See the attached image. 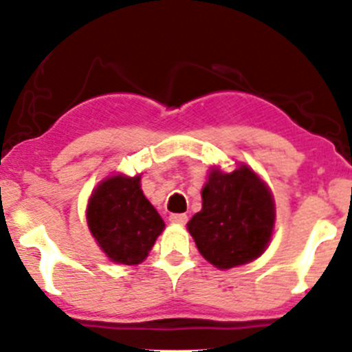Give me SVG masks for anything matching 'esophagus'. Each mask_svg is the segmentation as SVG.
Wrapping results in <instances>:
<instances>
[{
    "mask_svg": "<svg viewBox=\"0 0 352 352\" xmlns=\"http://www.w3.org/2000/svg\"><path fill=\"white\" fill-rule=\"evenodd\" d=\"M170 222L177 226H184L187 222V215L186 213H172L170 215Z\"/></svg>",
    "mask_w": 352,
    "mask_h": 352,
    "instance_id": "34e87169",
    "label": "esophagus"
}]
</instances>
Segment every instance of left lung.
Instances as JSON below:
<instances>
[{"label":"left lung","instance_id":"1","mask_svg":"<svg viewBox=\"0 0 352 352\" xmlns=\"http://www.w3.org/2000/svg\"><path fill=\"white\" fill-rule=\"evenodd\" d=\"M201 198V212L187 229L210 264L231 269L264 254L274 231V199L250 166L239 165L231 173L213 166Z\"/></svg>","mask_w":352,"mask_h":352}]
</instances>
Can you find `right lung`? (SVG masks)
Returning a JSON list of instances; mask_svg holds the SVG:
<instances>
[{
    "instance_id": "1",
    "label": "right lung",
    "mask_w": 352,
    "mask_h": 352,
    "mask_svg": "<svg viewBox=\"0 0 352 352\" xmlns=\"http://www.w3.org/2000/svg\"><path fill=\"white\" fill-rule=\"evenodd\" d=\"M87 222L100 250L116 264L135 265L149 255L165 229L149 199L140 189V175H111L91 192Z\"/></svg>"
}]
</instances>
